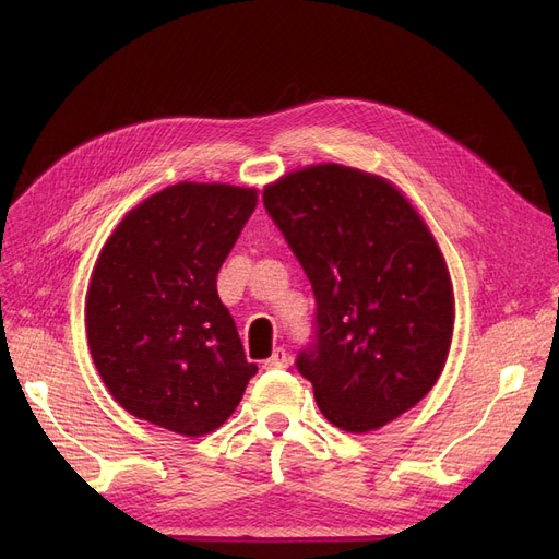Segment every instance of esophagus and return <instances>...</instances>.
<instances>
[{
    "mask_svg": "<svg viewBox=\"0 0 559 559\" xmlns=\"http://www.w3.org/2000/svg\"><path fill=\"white\" fill-rule=\"evenodd\" d=\"M263 366H265L267 370H280V368H286V366H289V354H286V349L277 347V349L273 352V357L263 361Z\"/></svg>",
    "mask_w": 559,
    "mask_h": 559,
    "instance_id": "obj_1",
    "label": "esophagus"
}]
</instances>
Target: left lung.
I'll return each instance as SVG.
<instances>
[{
	"instance_id": "obj_1",
	"label": "left lung",
	"mask_w": 559,
	"mask_h": 559,
	"mask_svg": "<svg viewBox=\"0 0 559 559\" xmlns=\"http://www.w3.org/2000/svg\"><path fill=\"white\" fill-rule=\"evenodd\" d=\"M263 207L314 294L298 373L331 425L384 427L427 396L448 359L454 308L441 251L392 183L343 165L282 177Z\"/></svg>"
}]
</instances>
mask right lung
I'll return each instance as SVG.
<instances>
[{
	"mask_svg": "<svg viewBox=\"0 0 559 559\" xmlns=\"http://www.w3.org/2000/svg\"><path fill=\"white\" fill-rule=\"evenodd\" d=\"M257 210V191L175 183L134 207L93 270V361L134 417L181 436L222 427L259 366L216 294V275Z\"/></svg>",
	"mask_w": 559,
	"mask_h": 559,
	"instance_id": "obj_1",
	"label": "right lung"
}]
</instances>
